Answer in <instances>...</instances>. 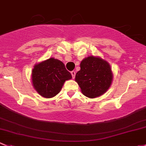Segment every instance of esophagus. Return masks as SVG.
Returning a JSON list of instances; mask_svg holds the SVG:
<instances>
[{"label": "esophagus", "instance_id": "esophagus-1", "mask_svg": "<svg viewBox=\"0 0 146 146\" xmlns=\"http://www.w3.org/2000/svg\"><path fill=\"white\" fill-rule=\"evenodd\" d=\"M71 76H72V78H73V79L75 78V76H76V71H74V70H73V71H71Z\"/></svg>", "mask_w": 146, "mask_h": 146}]
</instances>
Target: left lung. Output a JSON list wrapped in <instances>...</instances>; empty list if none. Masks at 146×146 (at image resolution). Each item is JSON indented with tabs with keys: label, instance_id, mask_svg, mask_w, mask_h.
I'll use <instances>...</instances> for the list:
<instances>
[{
	"label": "left lung",
	"instance_id": "8db88e82",
	"mask_svg": "<svg viewBox=\"0 0 146 146\" xmlns=\"http://www.w3.org/2000/svg\"><path fill=\"white\" fill-rule=\"evenodd\" d=\"M80 70L76 75V81L83 95L88 98L98 97L111 86L113 75L111 66L100 58L89 56L80 63Z\"/></svg>",
	"mask_w": 146,
	"mask_h": 146
}]
</instances>
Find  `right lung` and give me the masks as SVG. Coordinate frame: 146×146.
I'll list each match as a JSON object with an SVG mask.
<instances>
[{
    "instance_id": "1",
    "label": "right lung",
    "mask_w": 146,
    "mask_h": 146,
    "mask_svg": "<svg viewBox=\"0 0 146 146\" xmlns=\"http://www.w3.org/2000/svg\"><path fill=\"white\" fill-rule=\"evenodd\" d=\"M71 78L63 63L55 58H49L35 65L32 72L34 88L40 96L48 98L56 96L64 82Z\"/></svg>"
}]
</instances>
